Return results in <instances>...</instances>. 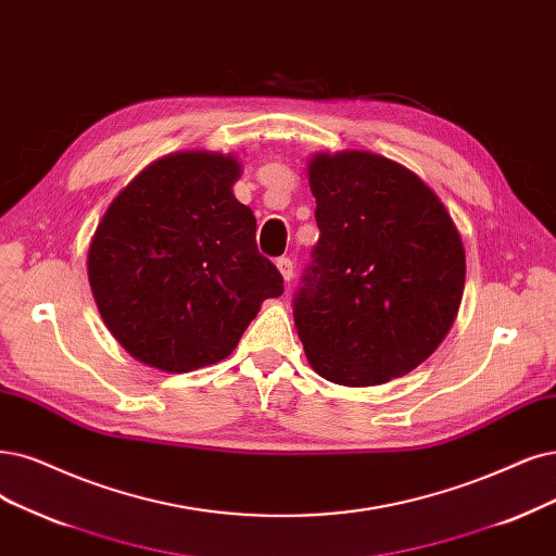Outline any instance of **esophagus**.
Segmentation results:
<instances>
[{
	"instance_id": "obj_1",
	"label": "esophagus",
	"mask_w": 556,
	"mask_h": 556,
	"mask_svg": "<svg viewBox=\"0 0 556 556\" xmlns=\"http://www.w3.org/2000/svg\"><path fill=\"white\" fill-rule=\"evenodd\" d=\"M277 270H279V275L283 277V281L289 283V281L293 279V261L286 258V256L277 258Z\"/></svg>"
}]
</instances>
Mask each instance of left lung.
Segmentation results:
<instances>
[{
  "mask_svg": "<svg viewBox=\"0 0 556 556\" xmlns=\"http://www.w3.org/2000/svg\"><path fill=\"white\" fill-rule=\"evenodd\" d=\"M320 238L293 302L312 368L343 387L403 378L438 351L465 289V247L440 197L368 151L309 160Z\"/></svg>",
  "mask_w": 556,
  "mask_h": 556,
  "instance_id": "obj_1",
  "label": "left lung"
}]
</instances>
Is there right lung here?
<instances>
[{"label": "right lung", "mask_w": 556, "mask_h": 556, "mask_svg": "<svg viewBox=\"0 0 556 556\" xmlns=\"http://www.w3.org/2000/svg\"><path fill=\"white\" fill-rule=\"evenodd\" d=\"M236 155L169 153L141 169L102 215L87 273L123 351L167 374L229 357L263 300L283 293L256 250V217L233 194Z\"/></svg>", "instance_id": "add662e5"}]
</instances>
